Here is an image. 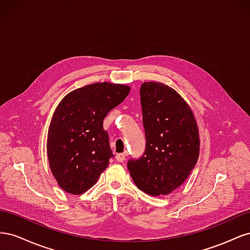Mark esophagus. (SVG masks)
Returning <instances> with one entry per match:
<instances>
[{"mask_svg":"<svg viewBox=\"0 0 250 250\" xmlns=\"http://www.w3.org/2000/svg\"><path fill=\"white\" fill-rule=\"evenodd\" d=\"M116 160L119 163H123L126 160V155L124 153H119L116 155Z\"/></svg>","mask_w":250,"mask_h":250,"instance_id":"1","label":"esophagus"}]
</instances>
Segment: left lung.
Segmentation results:
<instances>
[{
    "label": "left lung",
    "mask_w": 250,
    "mask_h": 250,
    "mask_svg": "<svg viewBox=\"0 0 250 250\" xmlns=\"http://www.w3.org/2000/svg\"><path fill=\"white\" fill-rule=\"evenodd\" d=\"M140 95L146 148L127 168L140 190L167 195L185 183L198 161L197 123L188 103L168 85L144 82Z\"/></svg>",
    "instance_id": "1"
}]
</instances>
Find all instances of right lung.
Here are the masks:
<instances>
[{"instance_id":"obj_1","label":"right lung","mask_w":250,"mask_h":250,"mask_svg":"<svg viewBox=\"0 0 250 250\" xmlns=\"http://www.w3.org/2000/svg\"><path fill=\"white\" fill-rule=\"evenodd\" d=\"M129 90L127 85L98 82L73 90L58 104L49 127L47 153L53 176L63 191L86 192L107 168L113 154L103 120Z\"/></svg>"}]
</instances>
